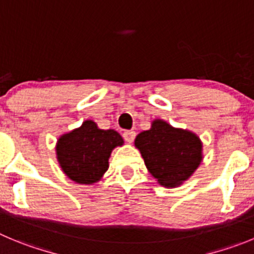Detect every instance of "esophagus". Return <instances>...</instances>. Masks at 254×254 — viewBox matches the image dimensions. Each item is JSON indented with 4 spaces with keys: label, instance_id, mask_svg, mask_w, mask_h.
<instances>
[{
    "label": "esophagus",
    "instance_id": "esophagus-1",
    "mask_svg": "<svg viewBox=\"0 0 254 254\" xmlns=\"http://www.w3.org/2000/svg\"><path fill=\"white\" fill-rule=\"evenodd\" d=\"M135 135H136V132H135L134 130H127V131H124L123 136H124V139L127 143H132L135 139Z\"/></svg>",
    "mask_w": 254,
    "mask_h": 254
}]
</instances>
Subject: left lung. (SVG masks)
Masks as SVG:
<instances>
[{"instance_id": "left-lung-1", "label": "left lung", "mask_w": 254, "mask_h": 254, "mask_svg": "<svg viewBox=\"0 0 254 254\" xmlns=\"http://www.w3.org/2000/svg\"><path fill=\"white\" fill-rule=\"evenodd\" d=\"M146 169L158 183L174 188L188 181L203 160V143L190 130L155 119L151 127L135 138Z\"/></svg>"}]
</instances>
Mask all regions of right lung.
<instances>
[{
    "instance_id": "1",
    "label": "right lung",
    "mask_w": 254,
    "mask_h": 254,
    "mask_svg": "<svg viewBox=\"0 0 254 254\" xmlns=\"http://www.w3.org/2000/svg\"><path fill=\"white\" fill-rule=\"evenodd\" d=\"M124 144L114 129L104 130L92 120L65 132L56 143V158L64 174L77 184H94L109 168V158L116 146Z\"/></svg>"
}]
</instances>
